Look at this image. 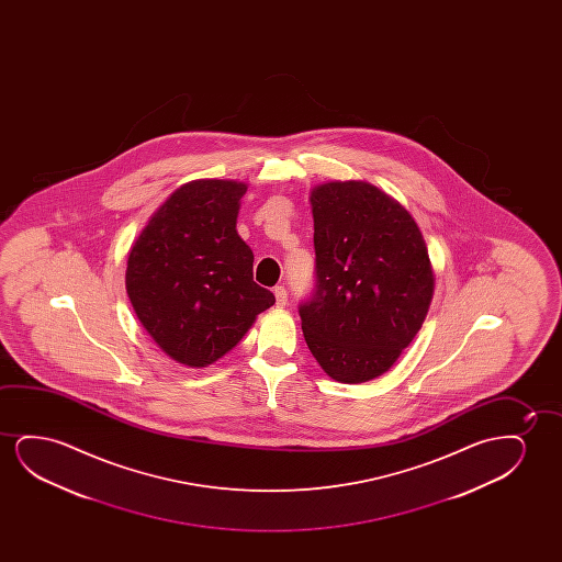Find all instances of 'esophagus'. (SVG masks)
<instances>
[{
	"label": "esophagus",
	"mask_w": 562,
	"mask_h": 562,
	"mask_svg": "<svg viewBox=\"0 0 562 562\" xmlns=\"http://www.w3.org/2000/svg\"><path fill=\"white\" fill-rule=\"evenodd\" d=\"M274 297H277V307H285V303H288V292H285L284 285H277V288H274Z\"/></svg>",
	"instance_id": "obj_1"
}]
</instances>
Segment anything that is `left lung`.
<instances>
[{"label":"left lung","mask_w":562,"mask_h":562,"mask_svg":"<svg viewBox=\"0 0 562 562\" xmlns=\"http://www.w3.org/2000/svg\"><path fill=\"white\" fill-rule=\"evenodd\" d=\"M315 288L301 328L328 376L359 384L384 374L420 330L431 295L430 257L413 216L367 182L311 193Z\"/></svg>","instance_id":"1"}]
</instances>
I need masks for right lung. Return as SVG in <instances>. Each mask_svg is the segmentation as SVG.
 <instances>
[{"mask_svg":"<svg viewBox=\"0 0 562 562\" xmlns=\"http://www.w3.org/2000/svg\"><path fill=\"white\" fill-rule=\"evenodd\" d=\"M246 190L232 180L178 188L128 255L126 292L139 323L188 367L221 359L274 305V295L254 282V251L236 231Z\"/></svg>","mask_w":562,"mask_h":562,"instance_id":"right-lung-1","label":"right lung"}]
</instances>
